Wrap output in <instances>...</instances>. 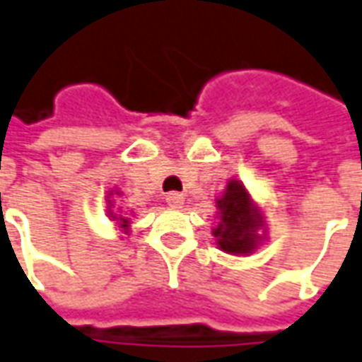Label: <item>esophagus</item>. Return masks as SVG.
I'll return each instance as SVG.
<instances>
[{
	"label": "esophagus",
	"instance_id": "1",
	"mask_svg": "<svg viewBox=\"0 0 362 362\" xmlns=\"http://www.w3.org/2000/svg\"><path fill=\"white\" fill-rule=\"evenodd\" d=\"M165 202L170 204L171 208H183L185 197L183 194H179V192H170V194L165 197Z\"/></svg>",
	"mask_w": 362,
	"mask_h": 362
}]
</instances>
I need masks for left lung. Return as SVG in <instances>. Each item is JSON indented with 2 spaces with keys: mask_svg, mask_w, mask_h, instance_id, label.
I'll use <instances>...</instances> for the list:
<instances>
[{
  "mask_svg": "<svg viewBox=\"0 0 362 362\" xmlns=\"http://www.w3.org/2000/svg\"><path fill=\"white\" fill-rule=\"evenodd\" d=\"M217 248L230 255H250L267 240L265 211L255 202L243 181L230 177L227 187L216 198Z\"/></svg>",
  "mask_w": 362,
  "mask_h": 362,
  "instance_id": "left-lung-1",
  "label": "left lung"
}]
</instances>
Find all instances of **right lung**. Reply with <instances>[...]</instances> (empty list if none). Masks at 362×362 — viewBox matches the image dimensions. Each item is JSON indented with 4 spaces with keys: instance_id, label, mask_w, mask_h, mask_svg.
Listing matches in <instances>:
<instances>
[{
    "instance_id": "add662e5",
    "label": "right lung",
    "mask_w": 362,
    "mask_h": 362,
    "mask_svg": "<svg viewBox=\"0 0 362 362\" xmlns=\"http://www.w3.org/2000/svg\"><path fill=\"white\" fill-rule=\"evenodd\" d=\"M124 192L119 191L118 187H114L108 191L107 197V216L108 219L116 225L119 235H129V229H132V217L127 211H124L122 208H116V198H119ZM133 216V214H132Z\"/></svg>"
}]
</instances>
